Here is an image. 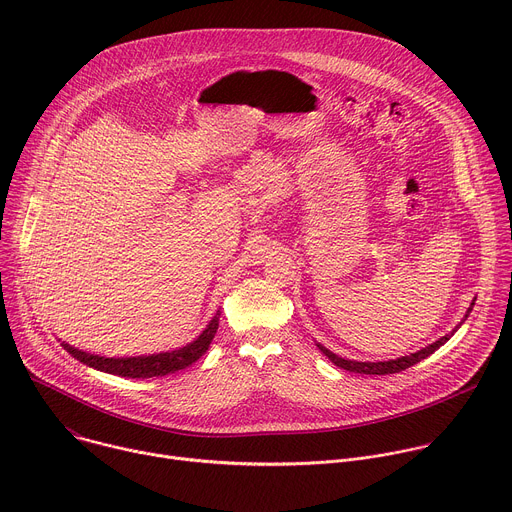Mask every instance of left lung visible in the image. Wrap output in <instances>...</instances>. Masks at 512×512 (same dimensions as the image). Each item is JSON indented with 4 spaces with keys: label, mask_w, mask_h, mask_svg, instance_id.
I'll return each instance as SVG.
<instances>
[{
    "label": "left lung",
    "mask_w": 512,
    "mask_h": 512,
    "mask_svg": "<svg viewBox=\"0 0 512 512\" xmlns=\"http://www.w3.org/2000/svg\"><path fill=\"white\" fill-rule=\"evenodd\" d=\"M454 332H456V330H454ZM454 332H452V334H454ZM452 334H448V336L440 338L437 342H433V344L421 348L419 352H413V354H409V356H401V358H397V360H387V362H356V360H346V358L336 356V354L330 352L328 348H324V346H320V344H318V346H320V350L336 364V367H340V369H344V371L360 373V375H393V373H401V371L413 367V364H417V362H421L423 358H427L429 354H433L437 348H440L442 344H446V342L450 340Z\"/></svg>",
    "instance_id": "left-lung-1"
}]
</instances>
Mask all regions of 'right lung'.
I'll return each mask as SVG.
<instances>
[{
  "label": "right lung",
  "mask_w": 512,
  "mask_h": 512,
  "mask_svg": "<svg viewBox=\"0 0 512 512\" xmlns=\"http://www.w3.org/2000/svg\"><path fill=\"white\" fill-rule=\"evenodd\" d=\"M218 316L216 314L210 324L206 326V330L188 346L180 348V350H172V352H160V354H152V356H131V358H105V356H97V354H89L83 352L75 346L62 344L68 354L75 356L77 360L89 364V367L97 369V371H105L111 375H119V377H129V379H150V377H164L176 371H182L186 367H190L192 362H196L210 346L216 328H218Z\"/></svg>",
  "instance_id": "1"
}]
</instances>
